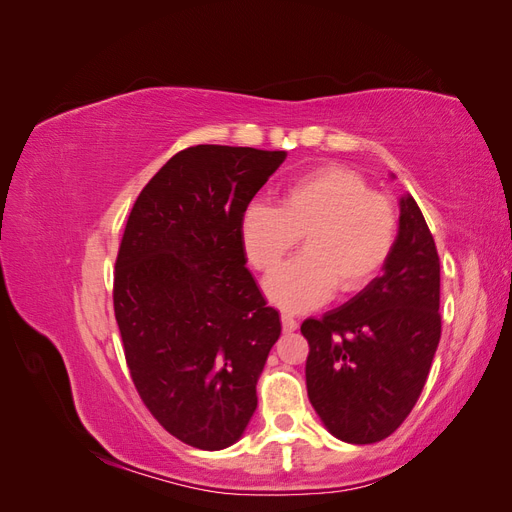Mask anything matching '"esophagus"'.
Masks as SVG:
<instances>
[{"mask_svg":"<svg viewBox=\"0 0 512 512\" xmlns=\"http://www.w3.org/2000/svg\"><path fill=\"white\" fill-rule=\"evenodd\" d=\"M282 327H284L286 333H292V331H297L299 322H297V318L290 316V314H282Z\"/></svg>","mask_w":512,"mask_h":512,"instance_id":"34e87169","label":"esophagus"}]
</instances>
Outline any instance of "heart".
<instances>
[{
	"label": "heart",
	"mask_w": 512,
	"mask_h": 512,
	"mask_svg": "<svg viewBox=\"0 0 512 512\" xmlns=\"http://www.w3.org/2000/svg\"><path fill=\"white\" fill-rule=\"evenodd\" d=\"M399 220L389 196L342 164L318 166L286 183L280 207L254 200L239 224L243 252L260 273H271L303 237L305 252L265 282L273 305L305 312L333 290L367 288L389 262Z\"/></svg>",
	"instance_id": "heart-1"
}]
</instances>
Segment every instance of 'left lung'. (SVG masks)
I'll use <instances>...</instances> for the list:
<instances>
[{"mask_svg": "<svg viewBox=\"0 0 512 512\" xmlns=\"http://www.w3.org/2000/svg\"><path fill=\"white\" fill-rule=\"evenodd\" d=\"M307 397L335 438L374 444L406 421L438 350L440 258L410 194L384 273L342 307L307 318Z\"/></svg>", "mask_w": 512, "mask_h": 512, "instance_id": "8db88e82", "label": "left lung"}]
</instances>
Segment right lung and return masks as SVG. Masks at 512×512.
<instances>
[{
	"mask_svg": "<svg viewBox=\"0 0 512 512\" xmlns=\"http://www.w3.org/2000/svg\"><path fill=\"white\" fill-rule=\"evenodd\" d=\"M286 151L196 145L138 194L115 262L113 305L132 382L153 418L203 451L235 444L282 333L245 267L239 224Z\"/></svg>",
	"mask_w": 512,
	"mask_h": 512,
	"instance_id": "obj_1",
	"label": "right lung"
}]
</instances>
